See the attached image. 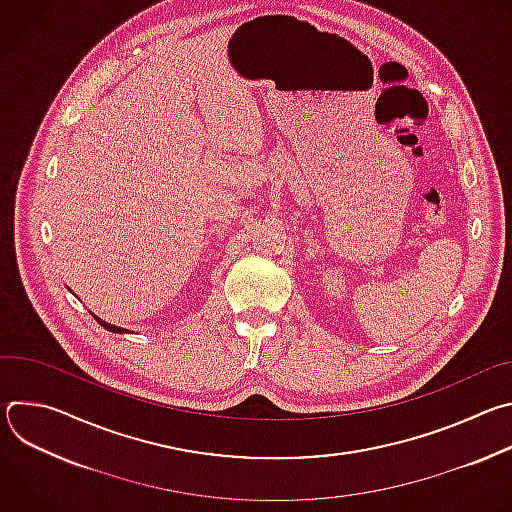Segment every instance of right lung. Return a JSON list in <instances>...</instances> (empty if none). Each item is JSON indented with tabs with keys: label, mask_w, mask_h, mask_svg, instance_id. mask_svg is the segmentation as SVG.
Listing matches in <instances>:
<instances>
[{
	"label": "right lung",
	"mask_w": 512,
	"mask_h": 512,
	"mask_svg": "<svg viewBox=\"0 0 512 512\" xmlns=\"http://www.w3.org/2000/svg\"><path fill=\"white\" fill-rule=\"evenodd\" d=\"M91 314H93V312H91ZM93 318H95V320H97L105 330H109V332H115V334H127V332H129V330H125V328H119V326H113V324H109V322L101 320V318H99V316H95V314H93Z\"/></svg>",
	"instance_id": "add662e5"
}]
</instances>
